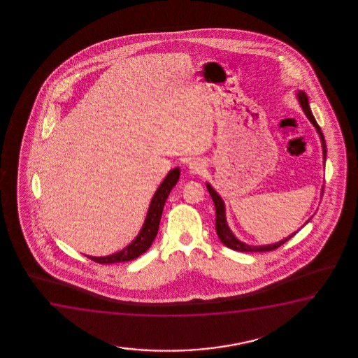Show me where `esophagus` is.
Masks as SVG:
<instances>
[{
	"label": "esophagus",
	"mask_w": 358,
	"mask_h": 358,
	"mask_svg": "<svg viewBox=\"0 0 358 358\" xmlns=\"http://www.w3.org/2000/svg\"><path fill=\"white\" fill-rule=\"evenodd\" d=\"M188 171L192 175H201L203 172L206 171V162L199 159H196L193 162L188 164Z\"/></svg>",
	"instance_id": "34e87169"
}]
</instances>
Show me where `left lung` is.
<instances>
[{
    "label": "left lung",
    "instance_id": "left-lung-1",
    "mask_svg": "<svg viewBox=\"0 0 358 358\" xmlns=\"http://www.w3.org/2000/svg\"><path fill=\"white\" fill-rule=\"evenodd\" d=\"M296 98L299 100V105H301V108L303 110V113H306V116L308 117L310 123H312L314 128L317 129V133H318L319 138H320V142H322V148H323V160L324 164H325V160H327V145H325V139H324L322 129L319 127L318 123L315 121L313 113H312L310 108H309L308 96H307V94L304 93L303 90H297V93H296ZM206 188H208V191L210 193L213 201H214V206H215L216 234L219 236V238H220L221 242H222L226 247L231 248V250H238V252H269V250H276V248L280 247V245H284L285 242H287L289 238H292V237H294V236L301 230V229H299V231H294V234H291V235L287 236V237L284 238V240L279 241V242H275V243H271V245H247L245 242H242V241L238 240V238L234 235V232L231 231L230 226H229L227 220H226L225 203L222 201V198L219 196V193H217V192L211 187L209 182H206ZM322 191H323V189H322ZM309 220H310V219L306 221V224H308ZM306 224H304V225H306ZM303 226H302V227H303Z\"/></svg>",
    "mask_w": 358,
    "mask_h": 358
}]
</instances>
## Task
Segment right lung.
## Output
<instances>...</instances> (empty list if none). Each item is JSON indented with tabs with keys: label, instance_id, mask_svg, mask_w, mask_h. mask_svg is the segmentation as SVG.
Returning a JSON list of instances; mask_svg holds the SVG:
<instances>
[{
	"label": "right lung",
	"instance_id": "right-lung-1",
	"mask_svg": "<svg viewBox=\"0 0 358 358\" xmlns=\"http://www.w3.org/2000/svg\"><path fill=\"white\" fill-rule=\"evenodd\" d=\"M178 178H180V167H176L167 173L162 185L157 187V192L152 196L142 229L139 231L137 237L129 245L113 255H105V257H93V255H87V257L99 264H113V263H122V262L136 259L144 252H147L149 247L152 245V241L157 237L164 206L166 203L167 196L170 194L172 188L176 186Z\"/></svg>",
	"mask_w": 358,
	"mask_h": 358
}]
</instances>
